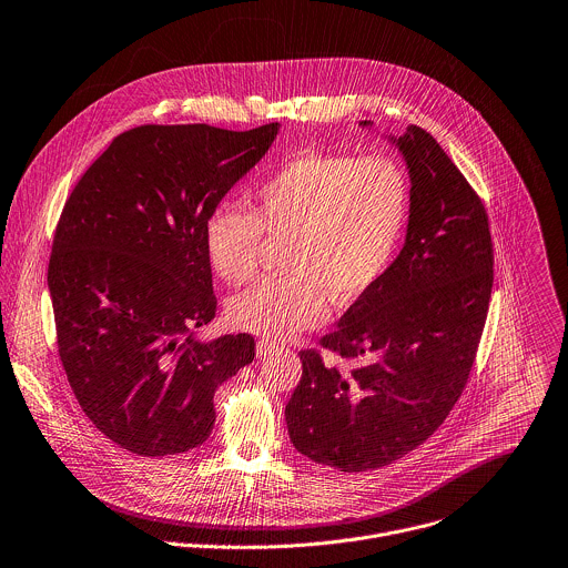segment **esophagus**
I'll list each match as a JSON object with an SVG mask.
<instances>
[{
  "label": "esophagus",
  "instance_id": "34e87169",
  "mask_svg": "<svg viewBox=\"0 0 568 568\" xmlns=\"http://www.w3.org/2000/svg\"><path fill=\"white\" fill-rule=\"evenodd\" d=\"M273 351H277V344H275V342H268V339H260V342H257V355H260V357H266V355H271Z\"/></svg>",
  "mask_w": 568,
  "mask_h": 568
}]
</instances>
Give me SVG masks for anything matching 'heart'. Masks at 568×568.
<instances>
[{
  "label": "heart",
  "mask_w": 568,
  "mask_h": 568,
  "mask_svg": "<svg viewBox=\"0 0 568 568\" xmlns=\"http://www.w3.org/2000/svg\"><path fill=\"white\" fill-rule=\"evenodd\" d=\"M408 178L388 158L302 153L286 160L255 191L253 210L220 204L204 222L213 271L242 284L257 271L264 231L291 233V275L260 280L231 302L235 326L291 337L322 324L331 295L348 304L388 268L408 220Z\"/></svg>",
  "instance_id": "heart-1"
}]
</instances>
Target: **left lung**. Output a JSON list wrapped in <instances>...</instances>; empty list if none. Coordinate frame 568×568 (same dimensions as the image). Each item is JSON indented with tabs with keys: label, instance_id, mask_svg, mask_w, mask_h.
Returning a JSON list of instances; mask_svg holds the SVG:
<instances>
[{
	"label": "left lung",
	"instance_id": "1",
	"mask_svg": "<svg viewBox=\"0 0 568 568\" xmlns=\"http://www.w3.org/2000/svg\"><path fill=\"white\" fill-rule=\"evenodd\" d=\"M386 140L408 171L406 237L320 342L362 364L342 371L302 351V379L286 404L293 446L344 473L399 459L446 419L468 379L493 288L488 217L459 169L419 126Z\"/></svg>",
	"mask_w": 568,
	"mask_h": 568
}]
</instances>
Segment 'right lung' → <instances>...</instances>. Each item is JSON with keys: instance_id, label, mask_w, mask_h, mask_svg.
Wrapping results in <instances>:
<instances>
[{"instance_id": "obj_1", "label": "right lung", "mask_w": 568, "mask_h": 568, "mask_svg": "<svg viewBox=\"0 0 568 568\" xmlns=\"http://www.w3.org/2000/svg\"><path fill=\"white\" fill-rule=\"evenodd\" d=\"M280 124L140 126L89 166L49 264L60 357L89 419L144 457L197 448L215 390L253 362L248 333L202 339L215 317L204 222L268 153Z\"/></svg>"}]
</instances>
